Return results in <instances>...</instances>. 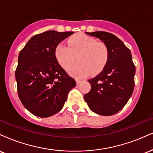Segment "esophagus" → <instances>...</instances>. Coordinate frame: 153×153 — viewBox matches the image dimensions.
Listing matches in <instances>:
<instances>
[{
  "instance_id": "obj_1",
  "label": "esophagus",
  "mask_w": 153,
  "mask_h": 153,
  "mask_svg": "<svg viewBox=\"0 0 153 153\" xmlns=\"http://www.w3.org/2000/svg\"><path fill=\"white\" fill-rule=\"evenodd\" d=\"M75 81H76V84H77V85H79V84H80V82H81V80H78V79H76V80H75Z\"/></svg>"
}]
</instances>
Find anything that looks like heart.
Segmentation results:
<instances>
[{
    "label": "heart",
    "mask_w": 153,
    "mask_h": 153,
    "mask_svg": "<svg viewBox=\"0 0 153 153\" xmlns=\"http://www.w3.org/2000/svg\"><path fill=\"white\" fill-rule=\"evenodd\" d=\"M66 45L60 42L56 47L54 55L63 68L74 62H79L68 68V73L75 78H81L97 75L103 71L109 57V51L105 44L83 34H75L68 39Z\"/></svg>",
    "instance_id": "obj_1"
}]
</instances>
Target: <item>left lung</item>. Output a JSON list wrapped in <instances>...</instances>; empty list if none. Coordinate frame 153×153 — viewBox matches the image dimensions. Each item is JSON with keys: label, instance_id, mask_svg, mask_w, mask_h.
Segmentation results:
<instances>
[{"label": "left lung", "instance_id": "1", "mask_svg": "<svg viewBox=\"0 0 153 153\" xmlns=\"http://www.w3.org/2000/svg\"><path fill=\"white\" fill-rule=\"evenodd\" d=\"M108 47L109 57L99 75L88 80L90 92L84 95L89 108L97 114H117L130 99L134 87L135 66L130 50L115 35L105 31L86 32Z\"/></svg>", "mask_w": 153, "mask_h": 153}]
</instances>
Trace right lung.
I'll return each mask as SVG.
<instances>
[{"instance_id":"1","label":"right lung","mask_w":153,"mask_h":153,"mask_svg":"<svg viewBox=\"0 0 153 153\" xmlns=\"http://www.w3.org/2000/svg\"><path fill=\"white\" fill-rule=\"evenodd\" d=\"M73 34L52 30L35 35L19 54L15 73L19 97L36 117L46 118L58 113L76 85L54 55L57 45Z\"/></svg>"}]
</instances>
